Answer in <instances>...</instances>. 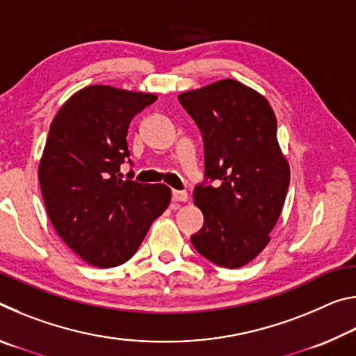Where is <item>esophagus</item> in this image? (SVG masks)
Segmentation results:
<instances>
[{"instance_id": "34e87169", "label": "esophagus", "mask_w": 356, "mask_h": 356, "mask_svg": "<svg viewBox=\"0 0 356 356\" xmlns=\"http://www.w3.org/2000/svg\"><path fill=\"white\" fill-rule=\"evenodd\" d=\"M172 201H176V202L188 201V193L182 191V190H172Z\"/></svg>"}]
</instances>
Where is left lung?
Returning <instances> with one entry per match:
<instances>
[{
	"label": "left lung",
	"mask_w": 356,
	"mask_h": 356,
	"mask_svg": "<svg viewBox=\"0 0 356 356\" xmlns=\"http://www.w3.org/2000/svg\"><path fill=\"white\" fill-rule=\"evenodd\" d=\"M179 102L204 141L206 179L193 191L204 226L191 243L215 265L243 267L270 242L291 182L275 113L264 95L231 78Z\"/></svg>",
	"instance_id": "8db88e82"
}]
</instances>
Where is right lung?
<instances>
[{
  "mask_svg": "<svg viewBox=\"0 0 356 356\" xmlns=\"http://www.w3.org/2000/svg\"><path fill=\"white\" fill-rule=\"evenodd\" d=\"M156 95L89 86L53 119L39 165L48 218L84 262L116 267L135 254L150 225L170 206L166 185L122 179L129 125ZM130 165L131 160H129Z\"/></svg>",
  "mask_w": 356,
  "mask_h": 356,
  "instance_id": "1",
  "label": "right lung"
}]
</instances>
